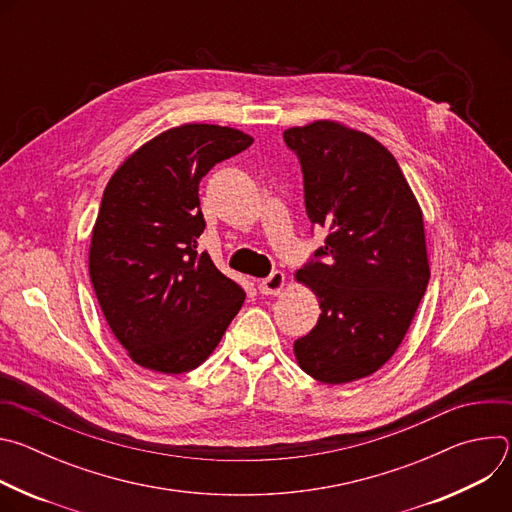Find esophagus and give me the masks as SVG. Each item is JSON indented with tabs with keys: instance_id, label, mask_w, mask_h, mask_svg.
<instances>
[{
	"instance_id": "34e87169",
	"label": "esophagus",
	"mask_w": 512,
	"mask_h": 512,
	"mask_svg": "<svg viewBox=\"0 0 512 512\" xmlns=\"http://www.w3.org/2000/svg\"><path fill=\"white\" fill-rule=\"evenodd\" d=\"M285 287V273L283 271H273L265 279L259 281V291L265 296H277L281 294V289Z\"/></svg>"
}]
</instances>
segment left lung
I'll use <instances>...</instances> for the list:
<instances>
[{
  "label": "left lung",
  "instance_id": "1",
  "mask_svg": "<svg viewBox=\"0 0 512 512\" xmlns=\"http://www.w3.org/2000/svg\"><path fill=\"white\" fill-rule=\"evenodd\" d=\"M283 139L304 172L306 212L328 235L296 271L322 308L294 342L304 373L342 385L377 373L403 342L429 281L423 212L375 137L320 119Z\"/></svg>",
  "mask_w": 512,
  "mask_h": 512
}]
</instances>
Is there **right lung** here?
<instances>
[{
	"label": "right lung",
	"instance_id": "obj_1",
	"mask_svg": "<svg viewBox=\"0 0 512 512\" xmlns=\"http://www.w3.org/2000/svg\"><path fill=\"white\" fill-rule=\"evenodd\" d=\"M251 143L233 127L184 123L145 141L103 192L89 273L109 328L143 369H196L245 302L241 285L198 251V184Z\"/></svg>",
	"mask_w": 512,
	"mask_h": 512
}]
</instances>
